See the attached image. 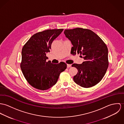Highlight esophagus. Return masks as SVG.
Wrapping results in <instances>:
<instances>
[{
    "label": "esophagus",
    "instance_id": "34e87169",
    "mask_svg": "<svg viewBox=\"0 0 124 124\" xmlns=\"http://www.w3.org/2000/svg\"><path fill=\"white\" fill-rule=\"evenodd\" d=\"M71 67V65H70V64H67V68H70Z\"/></svg>",
    "mask_w": 124,
    "mask_h": 124
}]
</instances>
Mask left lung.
I'll use <instances>...</instances> for the list:
<instances>
[{
    "mask_svg": "<svg viewBox=\"0 0 124 124\" xmlns=\"http://www.w3.org/2000/svg\"><path fill=\"white\" fill-rule=\"evenodd\" d=\"M64 33L73 46L72 53L80 54L85 60L81 64L72 65L78 70L73 78L74 82L85 88L95 85L102 80L108 67L107 45L97 35L88 29H66Z\"/></svg>",
    "mask_w": 124,
    "mask_h": 124,
    "instance_id": "1",
    "label": "left lung"
}]
</instances>
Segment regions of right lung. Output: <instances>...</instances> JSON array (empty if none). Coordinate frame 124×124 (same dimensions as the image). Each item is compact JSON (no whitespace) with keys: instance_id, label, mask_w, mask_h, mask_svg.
Segmentation results:
<instances>
[{"instance_id":"add662e5","label":"right lung","mask_w":124,"mask_h":124,"mask_svg":"<svg viewBox=\"0 0 124 124\" xmlns=\"http://www.w3.org/2000/svg\"><path fill=\"white\" fill-rule=\"evenodd\" d=\"M63 29H48L33 35L23 46L20 68L28 83L33 87L47 90L57 82L60 74L67 69V64L46 61L52 43Z\"/></svg>"}]
</instances>
